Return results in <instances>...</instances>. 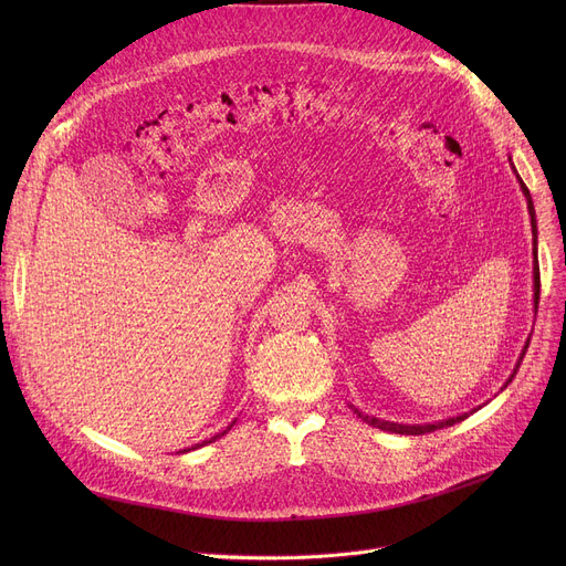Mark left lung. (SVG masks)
I'll return each mask as SVG.
<instances>
[{
  "label": "left lung",
  "mask_w": 566,
  "mask_h": 566,
  "mask_svg": "<svg viewBox=\"0 0 566 566\" xmlns=\"http://www.w3.org/2000/svg\"><path fill=\"white\" fill-rule=\"evenodd\" d=\"M514 171H516V169H514ZM516 178H518L521 190H523V195H525V199H527V211H530V218H532V235H534V312H537V303H539V286H542V282H539V263H537V220H534V203H532L530 190L525 188V184L521 181V176H518V174H516ZM525 350H527V344H525ZM523 355H525V353H521V360H523ZM516 371H518V365H516L514 374H516ZM514 374L510 376V380H507V382H504V388H507V385L512 382ZM355 412H358V418H363L367 424H371V427H376V429H380V431L401 433V436H422V433H431V431H436V429L452 427V424L463 422V420L468 418V412H463V415H459V418L440 420V422H433V424H399V422L378 420V418H374V415H365V412H360L358 408H355Z\"/></svg>",
  "instance_id": "8db88e82"
}]
</instances>
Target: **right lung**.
I'll return each instance as SVG.
<instances>
[{
	"mask_svg": "<svg viewBox=\"0 0 566 566\" xmlns=\"http://www.w3.org/2000/svg\"><path fill=\"white\" fill-rule=\"evenodd\" d=\"M231 427H233V424H229V427H227V429H224V431H222V433H218V436H213V438H208V440H203V442H197V444H192V448H188V450H181V452H190V450H197V448H203V444H208V442H216V440H218V438H220V436H224V433H227V431H229V429H231Z\"/></svg>",
	"mask_w": 566,
	"mask_h": 566,
	"instance_id": "right-lung-1",
	"label": "right lung"
}]
</instances>
